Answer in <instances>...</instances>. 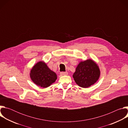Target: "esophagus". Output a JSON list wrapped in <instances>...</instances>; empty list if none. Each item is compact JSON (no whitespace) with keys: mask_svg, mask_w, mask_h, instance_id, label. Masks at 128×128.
I'll return each instance as SVG.
<instances>
[{"mask_svg":"<svg viewBox=\"0 0 128 128\" xmlns=\"http://www.w3.org/2000/svg\"><path fill=\"white\" fill-rule=\"evenodd\" d=\"M60 74H61V76H66L68 74V72H60Z\"/></svg>","mask_w":128,"mask_h":128,"instance_id":"34e87169","label":"esophagus"}]
</instances>
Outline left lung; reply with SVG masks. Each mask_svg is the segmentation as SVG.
I'll list each match as a JSON object with an SVG mask.
<instances>
[{
  "label": "left lung",
  "mask_w": 128,
  "mask_h": 128,
  "mask_svg": "<svg viewBox=\"0 0 128 128\" xmlns=\"http://www.w3.org/2000/svg\"><path fill=\"white\" fill-rule=\"evenodd\" d=\"M100 73L99 67L96 62L88 59L78 63L73 78L78 86L87 88L98 80Z\"/></svg>",
  "instance_id": "1"
}]
</instances>
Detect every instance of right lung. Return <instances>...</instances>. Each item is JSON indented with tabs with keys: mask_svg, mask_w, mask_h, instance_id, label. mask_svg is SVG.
<instances>
[{
	"mask_svg": "<svg viewBox=\"0 0 128 128\" xmlns=\"http://www.w3.org/2000/svg\"><path fill=\"white\" fill-rule=\"evenodd\" d=\"M30 77L35 84L44 88L50 86L57 78L56 73L51 70L43 61L34 65L30 70Z\"/></svg>",
	"mask_w": 128,
	"mask_h": 128,
	"instance_id": "right-lung-1",
	"label": "right lung"
}]
</instances>
